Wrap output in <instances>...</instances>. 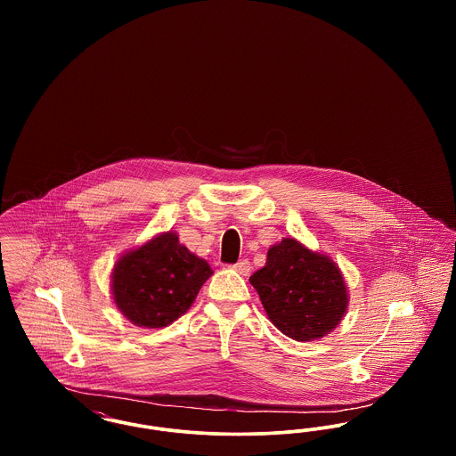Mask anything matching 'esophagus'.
I'll list each match as a JSON object with an SVG mask.
<instances>
[{"label":"esophagus","instance_id":"obj_1","mask_svg":"<svg viewBox=\"0 0 456 456\" xmlns=\"http://www.w3.org/2000/svg\"><path fill=\"white\" fill-rule=\"evenodd\" d=\"M232 268L238 272L239 275L246 277V275H249V272H251V263L248 260H240L238 261L236 265H232Z\"/></svg>","mask_w":456,"mask_h":456}]
</instances>
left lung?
Returning <instances> with one entry per match:
<instances>
[{"mask_svg":"<svg viewBox=\"0 0 456 456\" xmlns=\"http://www.w3.org/2000/svg\"><path fill=\"white\" fill-rule=\"evenodd\" d=\"M249 282L270 322L297 342L323 338L347 311V285L337 263L297 239L283 238L272 246L265 266Z\"/></svg>","mask_w":456,"mask_h":456,"instance_id":"left-lung-1","label":"left lung"}]
</instances>
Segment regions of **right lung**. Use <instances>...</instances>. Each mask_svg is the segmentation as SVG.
<instances>
[{
  "instance_id": "obj_1",
  "label": "right lung",
  "mask_w": 456,
  "mask_h": 456,
  "mask_svg": "<svg viewBox=\"0 0 456 456\" xmlns=\"http://www.w3.org/2000/svg\"><path fill=\"white\" fill-rule=\"evenodd\" d=\"M212 273L210 265L179 244L177 234L169 231L119 256L110 290L118 309L133 325L164 328L191 307Z\"/></svg>"
}]
</instances>
